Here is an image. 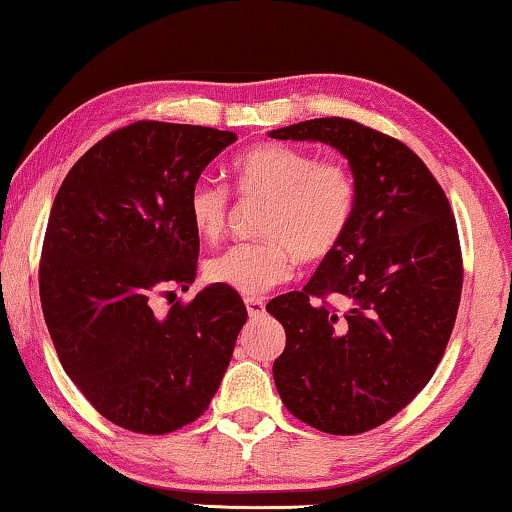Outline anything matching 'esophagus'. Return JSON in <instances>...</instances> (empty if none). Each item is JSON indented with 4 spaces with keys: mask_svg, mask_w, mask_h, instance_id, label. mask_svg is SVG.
Returning <instances> with one entry per match:
<instances>
[{
    "mask_svg": "<svg viewBox=\"0 0 512 512\" xmlns=\"http://www.w3.org/2000/svg\"><path fill=\"white\" fill-rule=\"evenodd\" d=\"M246 310L248 316H262L266 312V305L262 298H246Z\"/></svg>",
    "mask_w": 512,
    "mask_h": 512,
    "instance_id": "1",
    "label": "esophagus"
}]
</instances>
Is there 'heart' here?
<instances>
[{"instance_id": "1", "label": "heart", "mask_w": 512, "mask_h": 512, "mask_svg": "<svg viewBox=\"0 0 512 512\" xmlns=\"http://www.w3.org/2000/svg\"><path fill=\"white\" fill-rule=\"evenodd\" d=\"M241 196L269 198L259 234L262 241L234 243L205 264L209 282L243 296H257L285 282L294 257L319 262L328 257L351 227L358 184L337 161L282 143H259L232 161ZM191 227L198 237L216 241L227 221V191L200 180L186 198Z\"/></svg>"}]
</instances>
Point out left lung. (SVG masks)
Returning a JSON list of instances; mask_svg holds the SVG:
<instances>
[{"label": "left lung", "mask_w": 512, "mask_h": 512, "mask_svg": "<svg viewBox=\"0 0 512 512\" xmlns=\"http://www.w3.org/2000/svg\"><path fill=\"white\" fill-rule=\"evenodd\" d=\"M269 136L332 145L358 184L342 243L303 291L266 305L287 332L275 387L291 415L323 433L371 431L426 387L456 323L462 259L449 200L408 145L355 120H305ZM328 293L344 313L318 303Z\"/></svg>", "instance_id": "8db88e82"}]
</instances>
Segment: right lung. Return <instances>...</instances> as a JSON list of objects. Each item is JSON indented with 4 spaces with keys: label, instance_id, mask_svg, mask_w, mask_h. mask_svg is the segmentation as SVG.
<instances>
[{
    "label": "right lung",
    "instance_id": "right-lung-1",
    "mask_svg": "<svg viewBox=\"0 0 512 512\" xmlns=\"http://www.w3.org/2000/svg\"><path fill=\"white\" fill-rule=\"evenodd\" d=\"M234 141L221 129L141 120L95 143L54 198L40 259L47 330L72 383L127 431L164 435L196 421L248 319L241 296L221 285L166 316L152 310L161 291L196 280L186 198Z\"/></svg>",
    "mask_w": 512,
    "mask_h": 512
}]
</instances>
